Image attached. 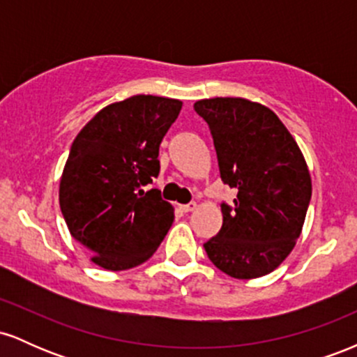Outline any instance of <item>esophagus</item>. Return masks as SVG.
<instances>
[{"instance_id": "34e87169", "label": "esophagus", "mask_w": 357, "mask_h": 357, "mask_svg": "<svg viewBox=\"0 0 357 357\" xmlns=\"http://www.w3.org/2000/svg\"><path fill=\"white\" fill-rule=\"evenodd\" d=\"M181 210H183L184 213L195 211V210H196V203H195V202H191V203H188V204H183V206H181Z\"/></svg>"}]
</instances>
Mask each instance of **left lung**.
I'll list each match as a JSON object with an SVG mask.
<instances>
[{
    "label": "left lung",
    "mask_w": 357,
    "mask_h": 357,
    "mask_svg": "<svg viewBox=\"0 0 357 357\" xmlns=\"http://www.w3.org/2000/svg\"><path fill=\"white\" fill-rule=\"evenodd\" d=\"M208 122L223 183L238 190L221 204L223 225L204 243L216 268L250 280L273 272L296 247L312 195L301 147L273 110L241 97L195 102Z\"/></svg>",
    "instance_id": "obj_1"
}]
</instances>
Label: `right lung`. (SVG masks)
Returning a JSON list of instances; mask_svg holds the SVG:
<instances>
[{"instance_id":"1","label":"right lung","mask_w":357,"mask_h":357,"mask_svg":"<svg viewBox=\"0 0 357 357\" xmlns=\"http://www.w3.org/2000/svg\"><path fill=\"white\" fill-rule=\"evenodd\" d=\"M181 107L178 99L132 96L99 110L77 134L60 178V210L99 267H137L165 240L173 204L141 186L159 174V144Z\"/></svg>"}]
</instances>
